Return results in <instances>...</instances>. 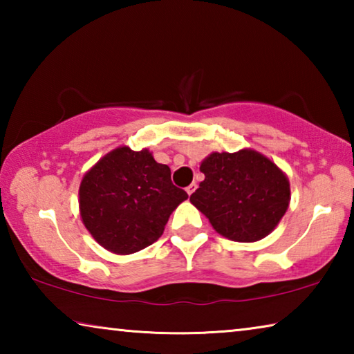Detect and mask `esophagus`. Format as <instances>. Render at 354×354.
<instances>
[{
	"label": "esophagus",
	"mask_w": 354,
	"mask_h": 354,
	"mask_svg": "<svg viewBox=\"0 0 354 354\" xmlns=\"http://www.w3.org/2000/svg\"><path fill=\"white\" fill-rule=\"evenodd\" d=\"M195 189H196V184L195 183H192L190 185H187V189H185V192H187L189 195H192L195 192Z\"/></svg>",
	"instance_id": "obj_1"
}]
</instances>
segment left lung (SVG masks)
Returning <instances> with one entry per match:
<instances>
[{"mask_svg": "<svg viewBox=\"0 0 354 354\" xmlns=\"http://www.w3.org/2000/svg\"><path fill=\"white\" fill-rule=\"evenodd\" d=\"M205 181L190 195L218 234L256 242L270 234L289 207L290 189L283 171L253 149L212 153L201 162Z\"/></svg>", "mask_w": 354, "mask_h": 354, "instance_id": "1", "label": "left lung"}]
</instances>
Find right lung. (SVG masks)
I'll return each instance as SVG.
<instances>
[{"mask_svg": "<svg viewBox=\"0 0 354 354\" xmlns=\"http://www.w3.org/2000/svg\"><path fill=\"white\" fill-rule=\"evenodd\" d=\"M189 195L171 183L169 165L148 149L122 147L106 154L82 178L84 225L101 247L115 254L147 248L162 236L170 214Z\"/></svg>", "mask_w": 354, "mask_h": 354, "instance_id": "add662e5", "label": "right lung"}]
</instances>
